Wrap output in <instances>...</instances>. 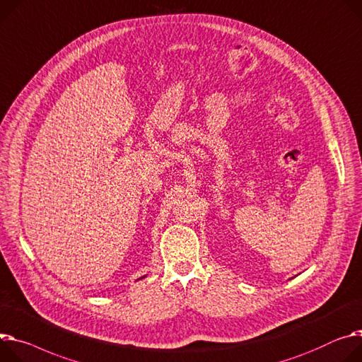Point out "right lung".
Segmentation results:
<instances>
[{"label": "right lung", "mask_w": 362, "mask_h": 362, "mask_svg": "<svg viewBox=\"0 0 362 362\" xmlns=\"http://www.w3.org/2000/svg\"><path fill=\"white\" fill-rule=\"evenodd\" d=\"M145 276H146V275H144V276H142V278H145Z\"/></svg>", "instance_id": "right-lung-1"}]
</instances>
